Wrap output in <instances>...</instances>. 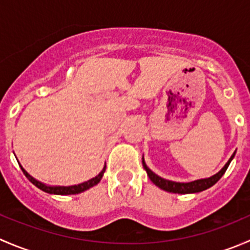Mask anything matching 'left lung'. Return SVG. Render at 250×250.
Listing matches in <instances>:
<instances>
[{"instance_id":"8db88e82","label":"left lung","mask_w":250,"mask_h":250,"mask_svg":"<svg viewBox=\"0 0 250 250\" xmlns=\"http://www.w3.org/2000/svg\"><path fill=\"white\" fill-rule=\"evenodd\" d=\"M234 153L231 156V158L229 160V162L224 166L223 169H221L219 173H216L215 175L210 176V178H208V179H200V180L191 181V183H175V181L166 180V179L156 175V174L153 173L151 169H148L147 166L145 165V162H144V161H143V166H144V169H145L146 173H147L150 180L152 181L156 186H158L160 188H162V190L168 191V192H173V193H195V192H201V191H204V190H207V188H211L214 184H216L219 180H220V178L224 175V174H225L229 165H230V162L234 157Z\"/></svg>"}]
</instances>
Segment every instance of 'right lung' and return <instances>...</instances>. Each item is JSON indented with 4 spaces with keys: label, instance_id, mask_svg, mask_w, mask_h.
<instances>
[{
    "label": "right lung",
    "instance_id": "add662e5",
    "mask_svg": "<svg viewBox=\"0 0 250 250\" xmlns=\"http://www.w3.org/2000/svg\"><path fill=\"white\" fill-rule=\"evenodd\" d=\"M105 169H106V166L104 167V169L102 170L99 174H98L95 178L90 179V180L85 181V183H82V184H78V185H72V186H47L44 185V184L40 183V181H37L36 179H34L32 176H30L29 174H27L26 170L24 169V168H21L22 173L25 174V176H26L27 179H29L30 181H31L32 184H34L36 188H39L40 190L44 191V192L47 193H53V195H76V193H80V192H83V191L88 190V188H93L94 185H97L98 183H99L100 180H102L103 175H104L105 173Z\"/></svg>",
    "mask_w": 250,
    "mask_h": 250
}]
</instances>
